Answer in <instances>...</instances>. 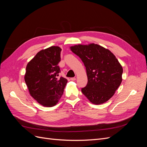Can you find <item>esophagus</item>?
I'll return each instance as SVG.
<instances>
[{
    "label": "esophagus",
    "mask_w": 147,
    "mask_h": 147,
    "mask_svg": "<svg viewBox=\"0 0 147 147\" xmlns=\"http://www.w3.org/2000/svg\"><path fill=\"white\" fill-rule=\"evenodd\" d=\"M70 80H72V81H75V80H76V78H75V77L71 78H70Z\"/></svg>",
    "instance_id": "obj_1"
}]
</instances>
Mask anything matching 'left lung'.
Wrapping results in <instances>:
<instances>
[{
    "instance_id": "obj_1",
    "label": "left lung",
    "mask_w": 147,
    "mask_h": 147,
    "mask_svg": "<svg viewBox=\"0 0 147 147\" xmlns=\"http://www.w3.org/2000/svg\"><path fill=\"white\" fill-rule=\"evenodd\" d=\"M70 50L82 59L88 77L82 92L92 104L99 105L109 100L122 82L123 67L108 49L97 44L77 45Z\"/></svg>"
}]
</instances>
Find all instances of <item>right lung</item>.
I'll list each match as a JSON object with an SVG mask.
<instances>
[{"mask_svg": "<svg viewBox=\"0 0 147 147\" xmlns=\"http://www.w3.org/2000/svg\"><path fill=\"white\" fill-rule=\"evenodd\" d=\"M61 51L57 46L42 50L26 66L24 80L30 94L44 107H50L59 102L67 82L64 77H57L61 72Z\"/></svg>", "mask_w": 147, "mask_h": 147, "instance_id": "obj_1", "label": "right lung"}]
</instances>
